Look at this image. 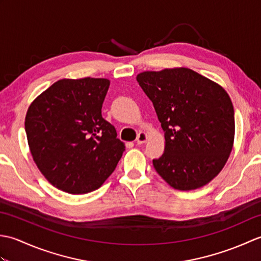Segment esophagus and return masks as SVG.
<instances>
[{"instance_id": "1", "label": "esophagus", "mask_w": 261, "mask_h": 261, "mask_svg": "<svg viewBox=\"0 0 261 261\" xmlns=\"http://www.w3.org/2000/svg\"><path fill=\"white\" fill-rule=\"evenodd\" d=\"M138 145H142V143H145L147 141V135L145 132H139L137 136V139H136Z\"/></svg>"}]
</instances>
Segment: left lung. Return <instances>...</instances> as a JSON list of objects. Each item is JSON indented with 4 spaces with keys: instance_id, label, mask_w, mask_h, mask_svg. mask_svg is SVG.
I'll return each mask as SVG.
<instances>
[{
    "instance_id": "1",
    "label": "left lung",
    "mask_w": 261,
    "mask_h": 261,
    "mask_svg": "<svg viewBox=\"0 0 261 261\" xmlns=\"http://www.w3.org/2000/svg\"><path fill=\"white\" fill-rule=\"evenodd\" d=\"M165 132L157 173L180 191L206 185L223 168L234 139V110L222 87L188 68L137 76Z\"/></svg>"
}]
</instances>
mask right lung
Here are the masks:
<instances>
[{
	"label": "right lung",
	"mask_w": 261,
	"mask_h": 261,
	"mask_svg": "<svg viewBox=\"0 0 261 261\" xmlns=\"http://www.w3.org/2000/svg\"><path fill=\"white\" fill-rule=\"evenodd\" d=\"M109 86L105 79L60 80L28 110L24 127L33 160L66 193L97 190L125 150L115 127L102 116Z\"/></svg>",
	"instance_id": "add662e5"
}]
</instances>
